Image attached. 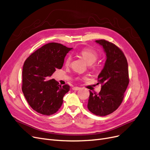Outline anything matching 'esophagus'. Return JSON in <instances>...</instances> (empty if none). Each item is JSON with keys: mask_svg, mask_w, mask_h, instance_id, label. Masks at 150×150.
Masks as SVG:
<instances>
[{"mask_svg": "<svg viewBox=\"0 0 150 150\" xmlns=\"http://www.w3.org/2000/svg\"><path fill=\"white\" fill-rule=\"evenodd\" d=\"M72 89L73 90H75V91H77V90H79V89H80V88H79V87H74V88H72Z\"/></svg>", "mask_w": 150, "mask_h": 150, "instance_id": "1", "label": "esophagus"}]
</instances>
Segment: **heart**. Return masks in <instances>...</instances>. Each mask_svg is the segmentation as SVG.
Segmentation results:
<instances>
[{
  "instance_id": "heart-1",
  "label": "heart",
  "mask_w": 150,
  "mask_h": 150,
  "mask_svg": "<svg viewBox=\"0 0 150 150\" xmlns=\"http://www.w3.org/2000/svg\"><path fill=\"white\" fill-rule=\"evenodd\" d=\"M80 54L82 56V57L84 59L88 64H94L98 58V54L96 53V52L89 48H84L82 49L80 52ZM71 61V56L70 55L68 56L65 61V64L66 66H69L70 64Z\"/></svg>"
}]
</instances>
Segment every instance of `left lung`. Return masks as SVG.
I'll return each mask as SVG.
<instances>
[{
  "label": "left lung",
  "instance_id": "1",
  "mask_svg": "<svg viewBox=\"0 0 150 150\" xmlns=\"http://www.w3.org/2000/svg\"><path fill=\"white\" fill-rule=\"evenodd\" d=\"M102 46L107 59L98 75L101 90L97 94L89 91L88 108L93 114L104 116L113 113L122 102L129 82L128 64L123 52L105 40H96Z\"/></svg>",
  "mask_w": 150,
  "mask_h": 150
}]
</instances>
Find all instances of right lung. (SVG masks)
Here are the masks:
<instances>
[{
	"mask_svg": "<svg viewBox=\"0 0 150 150\" xmlns=\"http://www.w3.org/2000/svg\"><path fill=\"white\" fill-rule=\"evenodd\" d=\"M71 49L61 43H49L25 61L22 91L29 105L35 112L48 116L61 108L70 86L68 84L61 86L54 79H48L57 69L62 68L65 57Z\"/></svg>",
	"mask_w": 150,
	"mask_h": 150,
	"instance_id": "add662e5",
	"label": "right lung"
}]
</instances>
